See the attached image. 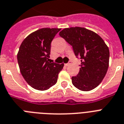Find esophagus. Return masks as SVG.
<instances>
[{
  "mask_svg": "<svg viewBox=\"0 0 124 124\" xmlns=\"http://www.w3.org/2000/svg\"><path fill=\"white\" fill-rule=\"evenodd\" d=\"M71 64V62L70 61V62H68V63H67V64H65V66H70Z\"/></svg>",
  "mask_w": 124,
  "mask_h": 124,
  "instance_id": "esophagus-1",
  "label": "esophagus"
}]
</instances>
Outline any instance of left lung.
<instances>
[{"label":"left lung","instance_id":"8db88e82","mask_svg":"<svg viewBox=\"0 0 124 124\" xmlns=\"http://www.w3.org/2000/svg\"><path fill=\"white\" fill-rule=\"evenodd\" d=\"M59 35L72 46L75 56L81 59L79 73L72 77V84L84 91L96 87L109 67V51L105 42L96 33L80 27L65 28Z\"/></svg>","mask_w":124,"mask_h":124}]
</instances>
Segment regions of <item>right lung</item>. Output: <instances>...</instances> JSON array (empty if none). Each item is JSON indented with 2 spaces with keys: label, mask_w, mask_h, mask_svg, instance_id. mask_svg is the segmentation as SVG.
I'll return each mask as SVG.
<instances>
[{
  "label": "right lung",
  "mask_w": 124,
  "mask_h": 124,
  "mask_svg": "<svg viewBox=\"0 0 124 124\" xmlns=\"http://www.w3.org/2000/svg\"><path fill=\"white\" fill-rule=\"evenodd\" d=\"M61 29L42 28L23 40L17 54L20 73L33 88L45 91L57 82L64 64L49 62L51 43Z\"/></svg>",
  "instance_id": "right-lung-1"
}]
</instances>
